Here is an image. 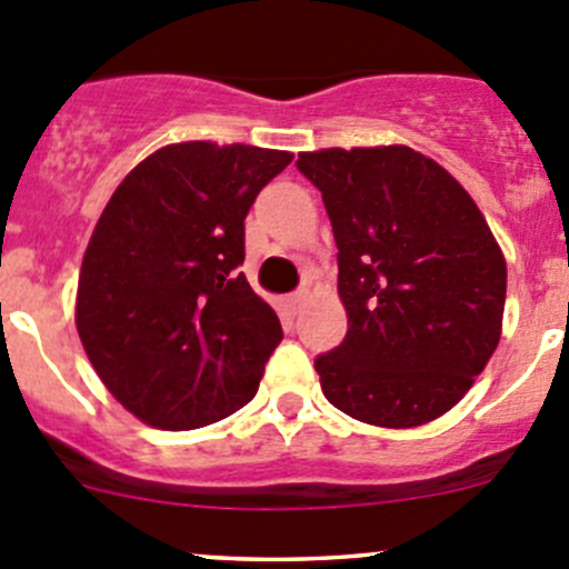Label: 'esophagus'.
I'll list each match as a JSON object with an SVG mask.
<instances>
[{"label":"esophagus","instance_id":"34e87169","mask_svg":"<svg viewBox=\"0 0 569 569\" xmlns=\"http://www.w3.org/2000/svg\"><path fill=\"white\" fill-rule=\"evenodd\" d=\"M302 302H306V291H295V295L289 297V308H291V313L300 311Z\"/></svg>","mask_w":569,"mask_h":569}]
</instances>
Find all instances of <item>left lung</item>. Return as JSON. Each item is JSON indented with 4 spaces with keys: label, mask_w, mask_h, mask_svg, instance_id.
Returning <instances> with one entry per match:
<instances>
[{
    "label": "left lung",
    "mask_w": 569,
    "mask_h": 569,
    "mask_svg": "<svg viewBox=\"0 0 569 569\" xmlns=\"http://www.w3.org/2000/svg\"><path fill=\"white\" fill-rule=\"evenodd\" d=\"M338 248L349 330L317 371L327 401L410 429L449 412L501 338L507 261L462 183L407 146L300 153Z\"/></svg>",
    "instance_id": "left-lung-1"
}]
</instances>
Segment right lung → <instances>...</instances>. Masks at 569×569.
Segmentation results:
<instances>
[{
    "instance_id": "obj_1",
    "label": "right lung",
    "mask_w": 569,
    "mask_h": 569,
    "mask_svg": "<svg viewBox=\"0 0 569 569\" xmlns=\"http://www.w3.org/2000/svg\"><path fill=\"white\" fill-rule=\"evenodd\" d=\"M291 153L176 142L142 159L82 258L77 330L96 375L168 432L222 421L256 396L280 319L244 272V217Z\"/></svg>"
}]
</instances>
